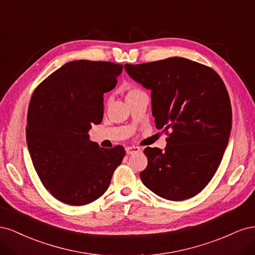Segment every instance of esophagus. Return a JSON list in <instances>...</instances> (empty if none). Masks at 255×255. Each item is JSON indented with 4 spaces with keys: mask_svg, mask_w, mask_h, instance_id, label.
Here are the masks:
<instances>
[{
    "mask_svg": "<svg viewBox=\"0 0 255 255\" xmlns=\"http://www.w3.org/2000/svg\"><path fill=\"white\" fill-rule=\"evenodd\" d=\"M126 151H127V154L130 155V154L140 152V148H139V146H137V145H128V146H127Z\"/></svg>",
    "mask_w": 255,
    "mask_h": 255,
    "instance_id": "34e87169",
    "label": "esophagus"
}]
</instances>
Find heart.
Segmentation results:
<instances>
[{
	"label": "heart",
	"mask_w": 255,
	"mask_h": 255,
	"mask_svg": "<svg viewBox=\"0 0 255 255\" xmlns=\"http://www.w3.org/2000/svg\"><path fill=\"white\" fill-rule=\"evenodd\" d=\"M127 98H128V97H132V96H135V95H137V94H139V92H142L139 88H137V87H134V86H129V87H128V89H127Z\"/></svg>",
	"instance_id": "1"
}]
</instances>
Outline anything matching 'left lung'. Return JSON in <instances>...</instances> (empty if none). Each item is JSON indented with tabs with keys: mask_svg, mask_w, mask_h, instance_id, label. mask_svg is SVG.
Wrapping results in <instances>:
<instances>
[{
	"mask_svg": "<svg viewBox=\"0 0 255 255\" xmlns=\"http://www.w3.org/2000/svg\"><path fill=\"white\" fill-rule=\"evenodd\" d=\"M125 69L151 90L155 127L170 132L164 151L144 149L142 183L171 201L195 197L217 171L229 142L232 109L225 83L213 69L183 57Z\"/></svg>",
	"mask_w": 255,
	"mask_h": 255,
	"instance_id": "left-lung-1",
	"label": "left lung"
}]
</instances>
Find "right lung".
I'll use <instances>...</instances> for the list:
<instances>
[{
	"instance_id": "right-lung-1",
	"label": "right lung",
	"mask_w": 255,
	"mask_h": 255,
	"mask_svg": "<svg viewBox=\"0 0 255 255\" xmlns=\"http://www.w3.org/2000/svg\"><path fill=\"white\" fill-rule=\"evenodd\" d=\"M123 66L73 60L53 72L30 99L26 142L43 186L59 201L85 205L109 188L126 155L121 145L101 148L89 139L103 119V95L115 88Z\"/></svg>"
}]
</instances>
